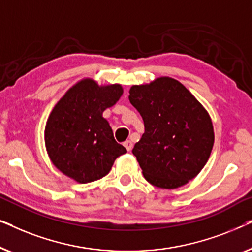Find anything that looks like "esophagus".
<instances>
[{
  "label": "esophagus",
  "instance_id": "34e87169",
  "mask_svg": "<svg viewBox=\"0 0 252 252\" xmlns=\"http://www.w3.org/2000/svg\"><path fill=\"white\" fill-rule=\"evenodd\" d=\"M124 146H125V148L128 151H130L132 150V148H133V143H132V141H129V140H127V141H125V142H124Z\"/></svg>",
  "mask_w": 252,
  "mask_h": 252
}]
</instances>
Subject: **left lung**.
<instances>
[{
	"mask_svg": "<svg viewBox=\"0 0 252 252\" xmlns=\"http://www.w3.org/2000/svg\"><path fill=\"white\" fill-rule=\"evenodd\" d=\"M144 133L133 154L148 182L174 189L188 184L205 166L215 133L209 113L181 82L157 78L129 89Z\"/></svg>",
	"mask_w": 252,
	"mask_h": 252,
	"instance_id": "left-lung-1",
	"label": "left lung"
}]
</instances>
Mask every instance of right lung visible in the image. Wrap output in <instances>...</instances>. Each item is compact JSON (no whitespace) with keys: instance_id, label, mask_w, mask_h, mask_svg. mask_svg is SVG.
Instances as JSON below:
<instances>
[{"instance_id":"obj_1","label":"right lung","mask_w":252,"mask_h":252,"mask_svg":"<svg viewBox=\"0 0 252 252\" xmlns=\"http://www.w3.org/2000/svg\"><path fill=\"white\" fill-rule=\"evenodd\" d=\"M123 95L122 85L82 79L65 93L47 120L44 142L50 160L66 177L87 184L105 177L127 153L113 137L103 111Z\"/></svg>"}]
</instances>
